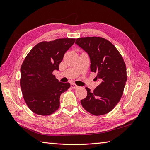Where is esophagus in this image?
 Here are the masks:
<instances>
[{
  "label": "esophagus",
  "instance_id": "esophagus-1",
  "mask_svg": "<svg viewBox=\"0 0 150 150\" xmlns=\"http://www.w3.org/2000/svg\"><path fill=\"white\" fill-rule=\"evenodd\" d=\"M71 87L72 88V89H78L79 88L78 86H77L76 84H71Z\"/></svg>",
  "mask_w": 150,
  "mask_h": 150
}]
</instances>
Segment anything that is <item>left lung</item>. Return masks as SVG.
Here are the masks:
<instances>
[{"mask_svg":"<svg viewBox=\"0 0 150 150\" xmlns=\"http://www.w3.org/2000/svg\"><path fill=\"white\" fill-rule=\"evenodd\" d=\"M88 54L91 71L96 72L100 81L93 92L88 88L87 96L81 105L95 116L110 112L118 103L123 94L127 80L126 67L123 58L111 42L100 37L78 38L75 42Z\"/></svg>","mask_w":150,"mask_h":150,"instance_id":"obj_1","label":"left lung"}]
</instances>
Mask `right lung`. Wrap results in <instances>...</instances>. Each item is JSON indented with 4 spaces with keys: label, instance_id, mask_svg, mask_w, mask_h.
<instances>
[{
    "label": "right lung",
    "instance_id": "right-lung-1",
    "mask_svg": "<svg viewBox=\"0 0 150 150\" xmlns=\"http://www.w3.org/2000/svg\"><path fill=\"white\" fill-rule=\"evenodd\" d=\"M75 39H57L39 42L30 50L21 68L20 84L30 110L39 115L47 116L58 110L60 96L70 88L52 74L59 70L65 52Z\"/></svg>",
    "mask_w": 150,
    "mask_h": 150
}]
</instances>
